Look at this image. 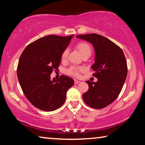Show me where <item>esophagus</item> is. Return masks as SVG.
Here are the masks:
<instances>
[{
	"instance_id": "1",
	"label": "esophagus",
	"mask_w": 145,
	"mask_h": 145,
	"mask_svg": "<svg viewBox=\"0 0 145 145\" xmlns=\"http://www.w3.org/2000/svg\"><path fill=\"white\" fill-rule=\"evenodd\" d=\"M79 82H80L79 80H78L77 79H74V83H75V84H78V83H79Z\"/></svg>"
}]
</instances>
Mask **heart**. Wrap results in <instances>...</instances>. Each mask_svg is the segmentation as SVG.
Wrapping results in <instances>:
<instances>
[{"instance_id": "obj_1", "label": "heart", "mask_w": 145, "mask_h": 145, "mask_svg": "<svg viewBox=\"0 0 145 145\" xmlns=\"http://www.w3.org/2000/svg\"><path fill=\"white\" fill-rule=\"evenodd\" d=\"M77 48L80 53V54L83 56L85 54L89 53L91 54V46L89 45L87 43L85 42H81L78 43L77 45ZM68 54V49H65V50L63 51L62 53V55H61V59L62 60H65L67 59V56ZM83 70L82 68H78L75 67H72L70 68H68L67 70V72L68 74L74 76V77H78L80 75V72H82Z\"/></svg>"}]
</instances>
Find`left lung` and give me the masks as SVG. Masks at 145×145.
<instances>
[{"mask_svg":"<svg viewBox=\"0 0 145 145\" xmlns=\"http://www.w3.org/2000/svg\"><path fill=\"white\" fill-rule=\"evenodd\" d=\"M76 37L89 41L95 52L91 68L98 80L86 81L89 89L83 94V100L91 107L102 109L118 97L125 81L127 64L124 53L114 43L100 34H88Z\"/></svg>","mask_w":145,"mask_h":145,"instance_id":"obj_1","label":"left lung"}]
</instances>
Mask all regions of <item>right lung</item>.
I'll list each match as a JSON object with an SVG mask.
<instances>
[{
  "label": "right lung",
  "mask_w": 145,
  "mask_h": 145,
  "mask_svg": "<svg viewBox=\"0 0 145 145\" xmlns=\"http://www.w3.org/2000/svg\"><path fill=\"white\" fill-rule=\"evenodd\" d=\"M73 35H49L29 44L20 57L17 77L27 99L38 109L52 111L65 102L67 92L74 84L72 78L61 75L52 80L50 74L58 70L61 55Z\"/></svg>",
  "instance_id": "obj_1"
}]
</instances>
